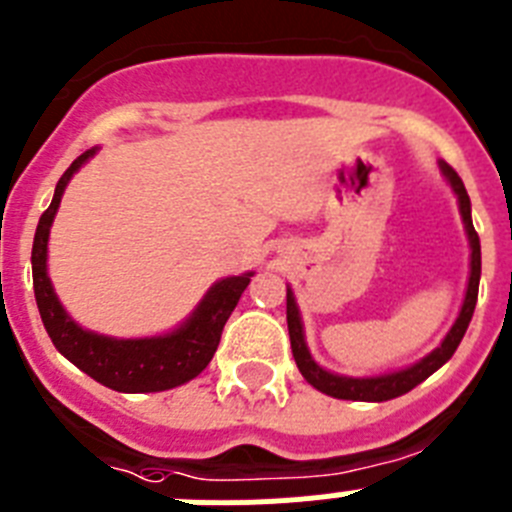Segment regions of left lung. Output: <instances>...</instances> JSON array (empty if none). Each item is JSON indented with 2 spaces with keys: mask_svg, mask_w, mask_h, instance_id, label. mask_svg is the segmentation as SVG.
Returning a JSON list of instances; mask_svg holds the SVG:
<instances>
[{
  "mask_svg": "<svg viewBox=\"0 0 512 512\" xmlns=\"http://www.w3.org/2000/svg\"><path fill=\"white\" fill-rule=\"evenodd\" d=\"M438 169H441L443 179L451 184L456 200H459L461 220H464L469 248H472L467 295H464V305H461L459 310V318H456V323L451 325V330L446 333L441 346H438L436 351H431L425 359H420L418 364L408 366V369H400V372L382 374V377H341V374H333L328 372V369H323V366L310 356L305 343V330H302L300 307H297L292 289H287V328H289V341H292V356H295L297 369H300L302 377H305L315 390L325 392V395L330 397H338V400H361V402L392 400V397L405 395V392H410L413 387H418L423 379L431 377L436 369H441V366L454 356L456 348H459L461 338H464V333H467L469 328V320H472L474 315V305H477L479 274H482V251H479V235L472 225V202H469V194L467 189H464V182H461L459 174H456L446 161H441Z\"/></svg>",
  "mask_w": 512,
  "mask_h": 512,
  "instance_id": "1",
  "label": "left lung"
}]
</instances>
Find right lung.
I'll return each instance as SVG.
<instances>
[{"mask_svg": "<svg viewBox=\"0 0 512 512\" xmlns=\"http://www.w3.org/2000/svg\"><path fill=\"white\" fill-rule=\"evenodd\" d=\"M97 148L81 153L58 179L53 202L40 215L33 241V287L40 318L51 336L53 346L81 372L99 384L117 392H164L189 382L210 364L217 343L223 336L230 312L241 300L243 289L251 282L253 271L241 277L220 279L207 289L202 302L182 325L171 333L153 338H112L84 330L63 310L48 277V235L56 217L61 197L71 176L87 164Z\"/></svg>", "mask_w": 512, "mask_h": 512, "instance_id": "1", "label": "right lung"}]
</instances>
